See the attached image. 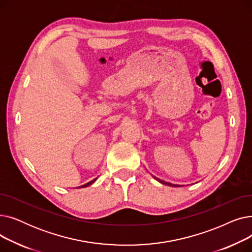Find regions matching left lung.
<instances>
[{
    "mask_svg": "<svg viewBox=\"0 0 252 252\" xmlns=\"http://www.w3.org/2000/svg\"><path fill=\"white\" fill-rule=\"evenodd\" d=\"M156 181H158L159 183H161V184H163V185H166V186H170V187H180V185H175V184H170V183H168V182H164V181H162V180H160V179H158V178H154Z\"/></svg>",
    "mask_w": 252,
    "mask_h": 252,
    "instance_id": "left-lung-1",
    "label": "left lung"
}]
</instances>
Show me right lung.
<instances>
[{
	"instance_id": "right-lung-1",
	"label": "right lung",
	"mask_w": 252,
	"mask_h": 252,
	"mask_svg": "<svg viewBox=\"0 0 252 252\" xmlns=\"http://www.w3.org/2000/svg\"><path fill=\"white\" fill-rule=\"evenodd\" d=\"M97 180V178L96 179H94V180H92L91 182H89V183H87V184H85V185H83V186H79L78 188H86V187H88V186H90V185H92L93 183H94L95 181Z\"/></svg>"
}]
</instances>
